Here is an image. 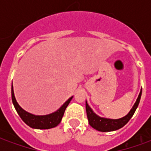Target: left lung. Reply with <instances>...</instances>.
<instances>
[{
    "label": "left lung",
    "instance_id": "1",
    "mask_svg": "<svg viewBox=\"0 0 151 151\" xmlns=\"http://www.w3.org/2000/svg\"><path fill=\"white\" fill-rule=\"evenodd\" d=\"M141 96H142V91L140 92L136 103L134 104L133 108L130 110L129 114L126 115L125 116H124L123 118H120L118 120L105 119V118H101V117L98 116L97 115H95L93 112L91 108L89 107V105L87 104V103L86 102V115H87L90 125L96 130L101 131V132H110V131H114V130H117L122 128L124 125H125L129 122L131 117L133 116L137 106L139 104Z\"/></svg>",
    "mask_w": 151,
    "mask_h": 151
}]
</instances>
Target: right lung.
I'll use <instances>...</instances> for the list:
<instances>
[{"mask_svg": "<svg viewBox=\"0 0 151 151\" xmlns=\"http://www.w3.org/2000/svg\"><path fill=\"white\" fill-rule=\"evenodd\" d=\"M11 95H12V101L14 104L16 111L21 117V119L27 125H29L33 129H47L51 128L57 126L62 119L65 111L67 106L69 105V102L71 101L73 97L69 98L67 101L62 105V107L57 110L54 113L46 115V116H35L32 114L29 113L27 111L23 110L22 108L18 105V104L16 101V99L14 97V93L13 90V86L11 89Z\"/></svg>", "mask_w": 151, "mask_h": 151, "instance_id": "add662e5", "label": "right lung"}]
</instances>
